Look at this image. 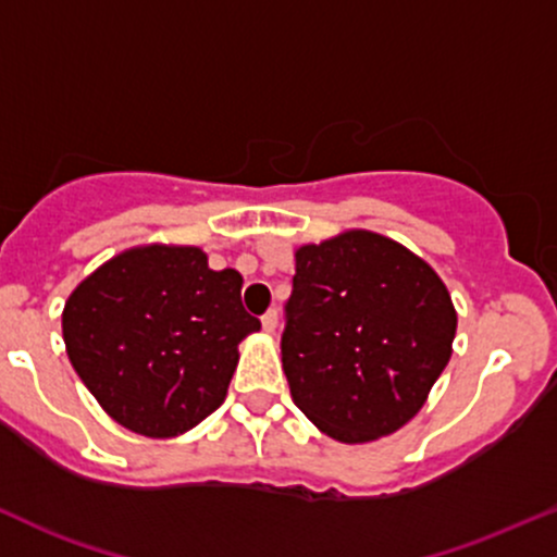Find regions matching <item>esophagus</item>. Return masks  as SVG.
Listing matches in <instances>:
<instances>
[{"mask_svg": "<svg viewBox=\"0 0 557 557\" xmlns=\"http://www.w3.org/2000/svg\"><path fill=\"white\" fill-rule=\"evenodd\" d=\"M261 327H264V333H274L277 330V311L269 309L264 317H261Z\"/></svg>", "mask_w": 557, "mask_h": 557, "instance_id": "34e87169", "label": "esophagus"}]
</instances>
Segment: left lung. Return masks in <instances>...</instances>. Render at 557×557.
Here are the masks:
<instances>
[{
  "label": "left lung",
  "mask_w": 557,
  "mask_h": 557,
  "mask_svg": "<svg viewBox=\"0 0 557 557\" xmlns=\"http://www.w3.org/2000/svg\"><path fill=\"white\" fill-rule=\"evenodd\" d=\"M457 311L412 250L348 230L296 250L283 370L296 407L344 444L409 423L451 357Z\"/></svg>",
  "instance_id": "8db88e82"
}]
</instances>
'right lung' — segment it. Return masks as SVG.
<instances>
[{"instance_id": "right-lung-1", "label": "right lung", "mask_w": 557, "mask_h": 557, "mask_svg": "<svg viewBox=\"0 0 557 557\" xmlns=\"http://www.w3.org/2000/svg\"><path fill=\"white\" fill-rule=\"evenodd\" d=\"M240 288V272H213L195 246L124 250L65 301L73 370L119 425L150 438L185 433L222 405L237 344L261 327Z\"/></svg>"}]
</instances>
